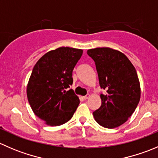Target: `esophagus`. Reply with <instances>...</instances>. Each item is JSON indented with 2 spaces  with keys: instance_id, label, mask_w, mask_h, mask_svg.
<instances>
[{
  "instance_id": "esophagus-1",
  "label": "esophagus",
  "mask_w": 158,
  "mask_h": 158,
  "mask_svg": "<svg viewBox=\"0 0 158 158\" xmlns=\"http://www.w3.org/2000/svg\"><path fill=\"white\" fill-rule=\"evenodd\" d=\"M89 97H90V95H89V94H87L86 95H85V96H83V98L84 99H88V98H89Z\"/></svg>"
}]
</instances>
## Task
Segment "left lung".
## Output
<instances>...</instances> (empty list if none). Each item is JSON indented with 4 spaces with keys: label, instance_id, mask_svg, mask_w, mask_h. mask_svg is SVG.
<instances>
[{
    "label": "left lung",
    "instance_id": "8db88e82",
    "mask_svg": "<svg viewBox=\"0 0 158 158\" xmlns=\"http://www.w3.org/2000/svg\"><path fill=\"white\" fill-rule=\"evenodd\" d=\"M95 61L101 88V107L93 112L97 123L106 128L123 125L134 113L141 98V86L135 66L122 52L109 47L88 49Z\"/></svg>",
    "mask_w": 158,
    "mask_h": 158
}]
</instances>
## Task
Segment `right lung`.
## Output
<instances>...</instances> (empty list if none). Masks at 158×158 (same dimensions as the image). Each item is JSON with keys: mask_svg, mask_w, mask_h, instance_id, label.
I'll use <instances>...</instances> for the list:
<instances>
[{"mask_svg": "<svg viewBox=\"0 0 158 158\" xmlns=\"http://www.w3.org/2000/svg\"><path fill=\"white\" fill-rule=\"evenodd\" d=\"M83 50L59 47L44 54L35 64L27 86L33 113L44 123L59 126L71 119L79 104L73 89V70Z\"/></svg>", "mask_w": 158, "mask_h": 158, "instance_id": "1", "label": "right lung"}]
</instances>
